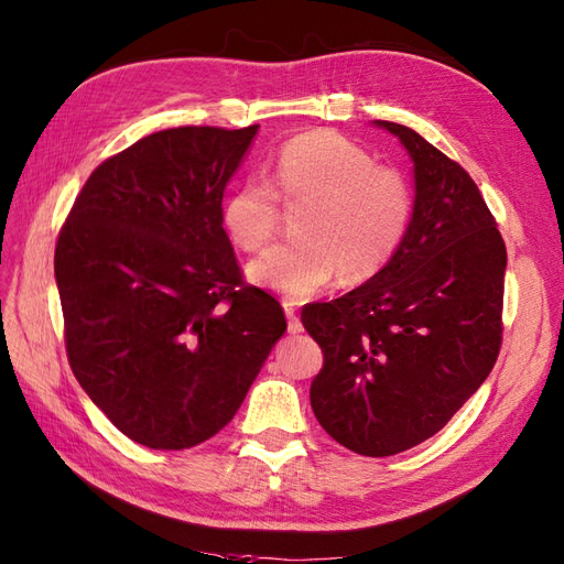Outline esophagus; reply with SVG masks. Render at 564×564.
I'll return each mask as SVG.
<instances>
[{
    "label": "esophagus",
    "instance_id": "1",
    "mask_svg": "<svg viewBox=\"0 0 564 564\" xmlns=\"http://www.w3.org/2000/svg\"><path fill=\"white\" fill-rule=\"evenodd\" d=\"M284 315H286V327H290V333L299 335L301 329H304V325H301V321H299L296 308L292 304H286V301H284Z\"/></svg>",
    "mask_w": 564,
    "mask_h": 564
}]
</instances>
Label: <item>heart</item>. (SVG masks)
<instances>
[{
	"instance_id": "heart-1",
	"label": "heart",
	"mask_w": 564,
	"mask_h": 564,
	"mask_svg": "<svg viewBox=\"0 0 564 564\" xmlns=\"http://www.w3.org/2000/svg\"><path fill=\"white\" fill-rule=\"evenodd\" d=\"M301 208L299 241L274 246L246 268L251 284L292 301L308 299L341 274L364 282L390 263L406 235V178L373 164L364 148L327 129L294 135L274 160V188L249 178L223 205V227L241 251H260L278 229L280 205Z\"/></svg>"
}]
</instances>
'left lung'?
Wrapping results in <instances>:
<instances>
[{"instance_id":"left-lung-1","label":"left lung","mask_w":564,"mask_h":564,"mask_svg":"<svg viewBox=\"0 0 564 564\" xmlns=\"http://www.w3.org/2000/svg\"><path fill=\"white\" fill-rule=\"evenodd\" d=\"M414 162V205L390 263L301 323L323 349L311 406L339 445L390 457L429 441L500 351L507 251L474 178L414 129L373 121Z\"/></svg>"}]
</instances>
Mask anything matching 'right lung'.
Listing matches in <instances>:
<instances>
[{"label": "right lung", "instance_id": "1", "mask_svg": "<svg viewBox=\"0 0 564 564\" xmlns=\"http://www.w3.org/2000/svg\"><path fill=\"white\" fill-rule=\"evenodd\" d=\"M258 129L145 135L88 176L59 231L68 364L139 445L184 449L223 431L286 329L278 301L243 286L223 227Z\"/></svg>", "mask_w": 564, "mask_h": 564}]
</instances>
